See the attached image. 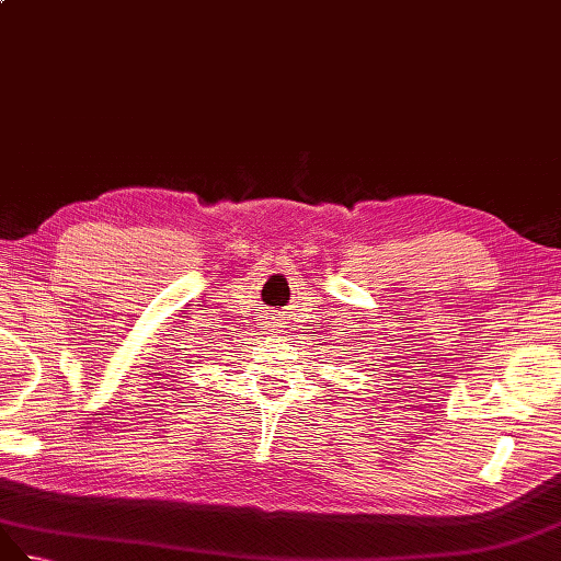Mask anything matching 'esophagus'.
<instances>
[{
	"mask_svg": "<svg viewBox=\"0 0 561 561\" xmlns=\"http://www.w3.org/2000/svg\"><path fill=\"white\" fill-rule=\"evenodd\" d=\"M275 333H277V329H275Z\"/></svg>",
	"mask_w": 561,
	"mask_h": 561,
	"instance_id": "1",
	"label": "esophagus"
}]
</instances>
